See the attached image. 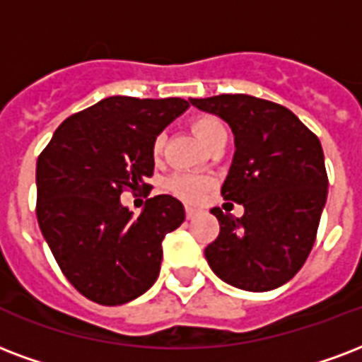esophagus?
Here are the masks:
<instances>
[{
	"label": "esophagus",
	"mask_w": 362,
	"mask_h": 362,
	"mask_svg": "<svg viewBox=\"0 0 362 362\" xmlns=\"http://www.w3.org/2000/svg\"><path fill=\"white\" fill-rule=\"evenodd\" d=\"M199 214V211L197 209H192V206H186V218L187 220H193V218Z\"/></svg>",
	"instance_id": "obj_1"
}]
</instances>
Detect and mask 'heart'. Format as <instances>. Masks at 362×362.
<instances>
[{"mask_svg":"<svg viewBox=\"0 0 362 362\" xmlns=\"http://www.w3.org/2000/svg\"><path fill=\"white\" fill-rule=\"evenodd\" d=\"M192 131L195 136L199 138V142L205 146L206 150L216 144L220 138L228 136L224 123L218 117H214V115H199V117H195L192 121ZM163 148H165V136H157L156 142H153V156H161ZM167 187L175 195H178L180 199L195 203L211 187V180L206 176L180 173V175L170 176L169 182H167Z\"/></svg>","mask_w":362,"mask_h":362,"instance_id":"obj_1","label":"heart"}]
</instances>
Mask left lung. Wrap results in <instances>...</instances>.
Wrapping results in <instances>:
<instances>
[{
	"label": "left lung",
	"instance_id": "1",
	"mask_svg": "<svg viewBox=\"0 0 362 362\" xmlns=\"http://www.w3.org/2000/svg\"><path fill=\"white\" fill-rule=\"evenodd\" d=\"M231 127L235 153L222 197L241 218L212 209L220 233L205 248L228 285L266 292L291 281L308 260L327 203L328 176L319 138L281 104L250 95L189 98Z\"/></svg>",
	"mask_w": 362,
	"mask_h": 362
}]
</instances>
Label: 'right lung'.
I'll use <instances>...</instances> for the list:
<instances>
[{"mask_svg":"<svg viewBox=\"0 0 362 362\" xmlns=\"http://www.w3.org/2000/svg\"><path fill=\"white\" fill-rule=\"evenodd\" d=\"M187 107L182 98L110 96L70 115L37 157L40 230L66 279L93 302L121 305L156 283L161 243L184 222V205L156 195L132 216L119 197L148 187L153 142Z\"/></svg>","mask_w":362,"mask_h":362,"instance_id":"right-lung-1","label":"right lung"}]
</instances>
